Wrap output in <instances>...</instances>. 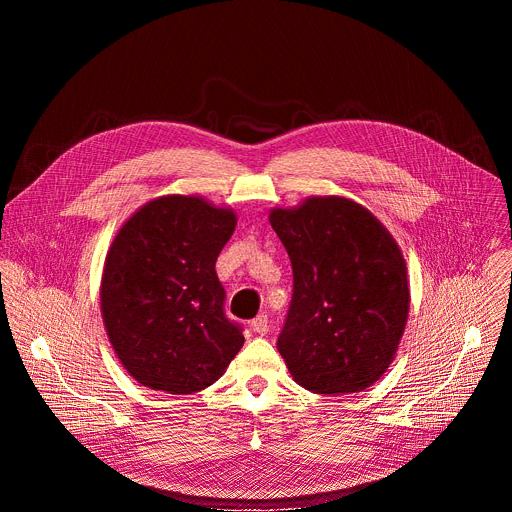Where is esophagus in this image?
I'll use <instances>...</instances> for the list:
<instances>
[{
	"mask_svg": "<svg viewBox=\"0 0 512 512\" xmlns=\"http://www.w3.org/2000/svg\"><path fill=\"white\" fill-rule=\"evenodd\" d=\"M251 330H253L255 334H259V336L267 334V330H269V320H267V316H265V314H259V316L251 322Z\"/></svg>",
	"mask_w": 512,
	"mask_h": 512,
	"instance_id": "esophagus-1",
	"label": "esophagus"
}]
</instances>
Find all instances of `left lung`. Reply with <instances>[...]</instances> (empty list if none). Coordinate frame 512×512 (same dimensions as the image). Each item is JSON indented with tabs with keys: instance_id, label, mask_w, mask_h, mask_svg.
Returning a JSON list of instances; mask_svg holds the SVG:
<instances>
[{
	"instance_id": "8db88e82",
	"label": "left lung",
	"mask_w": 512,
	"mask_h": 512,
	"mask_svg": "<svg viewBox=\"0 0 512 512\" xmlns=\"http://www.w3.org/2000/svg\"><path fill=\"white\" fill-rule=\"evenodd\" d=\"M294 298L277 350L298 385L320 395L358 393L393 362L409 316L405 257L379 218L344 196L271 208Z\"/></svg>"
}]
</instances>
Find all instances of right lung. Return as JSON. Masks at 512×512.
<instances>
[{"label": "right lung", "mask_w": 512, "mask_h": 512, "mask_svg": "<svg viewBox=\"0 0 512 512\" xmlns=\"http://www.w3.org/2000/svg\"><path fill=\"white\" fill-rule=\"evenodd\" d=\"M237 227L229 206L166 194L117 231L101 275V316L123 369L143 387L198 393L221 379L245 338L225 318L214 263Z\"/></svg>", "instance_id": "add662e5"}]
</instances>
